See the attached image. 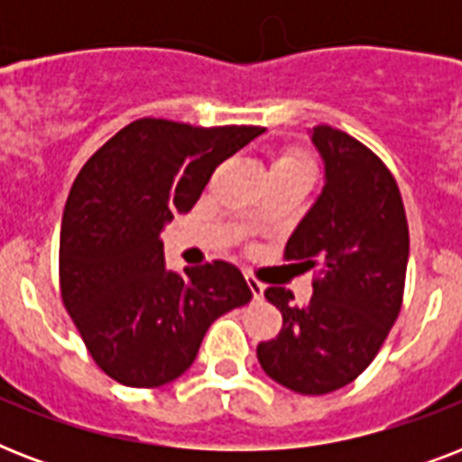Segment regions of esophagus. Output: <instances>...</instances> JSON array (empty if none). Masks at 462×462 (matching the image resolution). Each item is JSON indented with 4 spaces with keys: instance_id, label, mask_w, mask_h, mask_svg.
Masks as SVG:
<instances>
[{
    "instance_id": "obj_1",
    "label": "esophagus",
    "mask_w": 462,
    "mask_h": 462,
    "mask_svg": "<svg viewBox=\"0 0 462 462\" xmlns=\"http://www.w3.org/2000/svg\"><path fill=\"white\" fill-rule=\"evenodd\" d=\"M245 281H246V285H249V290H252L254 300H261V297H263V282L256 281V278H254V275H249V273L245 275Z\"/></svg>"
}]
</instances>
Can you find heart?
<instances>
[{
  "mask_svg": "<svg viewBox=\"0 0 462 462\" xmlns=\"http://www.w3.org/2000/svg\"><path fill=\"white\" fill-rule=\"evenodd\" d=\"M273 170H314V160L302 148H285L273 160Z\"/></svg>",
  "mask_w": 462,
  "mask_h": 462,
  "instance_id": "1",
  "label": "heart"
}]
</instances>
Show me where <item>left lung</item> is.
<instances>
[{
  "label": "left lung",
  "mask_w": 462,
  "mask_h": 462,
  "mask_svg": "<svg viewBox=\"0 0 462 462\" xmlns=\"http://www.w3.org/2000/svg\"><path fill=\"white\" fill-rule=\"evenodd\" d=\"M326 187L285 245V261L314 271V295L292 304L285 288L263 295L282 328L259 343L263 372L290 391L323 395L372 365L401 314L410 232L398 181L386 162L350 134L314 126Z\"/></svg>",
  "instance_id": "left-lung-1"
}]
</instances>
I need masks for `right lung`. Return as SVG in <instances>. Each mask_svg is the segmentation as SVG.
Here are the masks:
<instances>
[{"instance_id": "right-lung-1", "label": "right lung", "mask_w": 462, "mask_h": 462, "mask_svg": "<svg viewBox=\"0 0 462 462\" xmlns=\"http://www.w3.org/2000/svg\"><path fill=\"white\" fill-rule=\"evenodd\" d=\"M263 126L136 119L90 155L60 235L61 302L110 379L158 388L187 372L217 316L252 300L227 261L172 273L160 230L191 210L216 167Z\"/></svg>"}]
</instances>
